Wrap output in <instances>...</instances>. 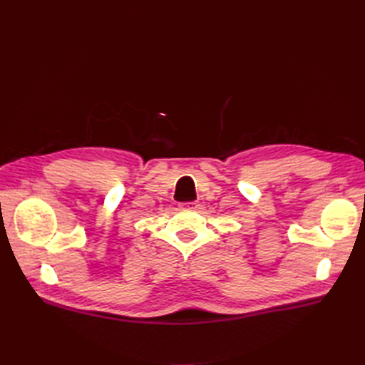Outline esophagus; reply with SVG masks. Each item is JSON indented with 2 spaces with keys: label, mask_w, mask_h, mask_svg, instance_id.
<instances>
[{
  "label": "esophagus",
  "mask_w": 365,
  "mask_h": 365,
  "mask_svg": "<svg viewBox=\"0 0 365 365\" xmlns=\"http://www.w3.org/2000/svg\"><path fill=\"white\" fill-rule=\"evenodd\" d=\"M180 208H181V210H196V208H197V204H196V202H181V204H180Z\"/></svg>",
  "instance_id": "1"
}]
</instances>
